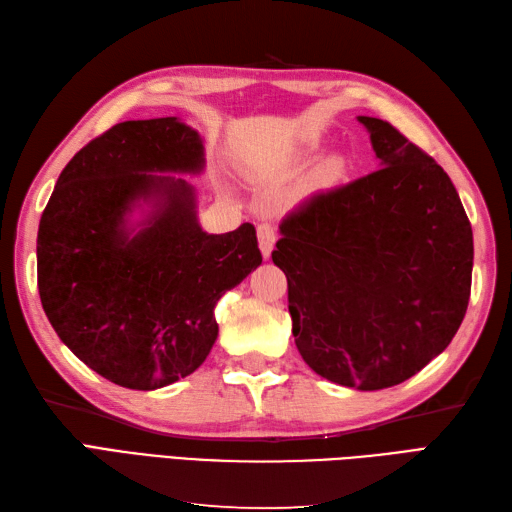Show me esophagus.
Here are the masks:
<instances>
[{
    "instance_id": "1",
    "label": "esophagus",
    "mask_w": 512,
    "mask_h": 512,
    "mask_svg": "<svg viewBox=\"0 0 512 512\" xmlns=\"http://www.w3.org/2000/svg\"><path fill=\"white\" fill-rule=\"evenodd\" d=\"M257 240H259L261 255H264V259H268L270 253H272V248H275V242H277L275 224H272V222H259L257 224Z\"/></svg>"
}]
</instances>
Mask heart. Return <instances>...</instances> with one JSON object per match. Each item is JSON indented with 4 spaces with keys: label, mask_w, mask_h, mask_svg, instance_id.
I'll use <instances>...</instances> for the list:
<instances>
[{
    "label": "heart",
    "mask_w": 512,
    "mask_h": 512,
    "mask_svg": "<svg viewBox=\"0 0 512 512\" xmlns=\"http://www.w3.org/2000/svg\"><path fill=\"white\" fill-rule=\"evenodd\" d=\"M334 165H336V163H334Z\"/></svg>",
    "instance_id": "1"
}]
</instances>
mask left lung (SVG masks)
I'll use <instances>...</instances> for the list:
<instances>
[{
  "label": "left lung",
  "instance_id": "obj_1",
  "mask_svg": "<svg viewBox=\"0 0 512 512\" xmlns=\"http://www.w3.org/2000/svg\"><path fill=\"white\" fill-rule=\"evenodd\" d=\"M379 170L279 224L292 334L329 382L382 390L441 355L465 318L473 233L447 172L395 126L360 115Z\"/></svg>",
  "mask_w": 512,
  "mask_h": 512
}]
</instances>
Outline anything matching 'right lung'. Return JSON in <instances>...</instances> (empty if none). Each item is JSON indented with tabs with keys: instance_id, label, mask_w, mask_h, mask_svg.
I'll list each match as a JSON object with an SVG mask.
<instances>
[{
	"instance_id": "obj_1",
	"label": "right lung",
	"mask_w": 512,
	"mask_h": 512,
	"mask_svg": "<svg viewBox=\"0 0 512 512\" xmlns=\"http://www.w3.org/2000/svg\"><path fill=\"white\" fill-rule=\"evenodd\" d=\"M202 170V137L178 117L122 122L76 152L41 216L45 316L117 386L192 375L218 338L213 307L261 264L253 224L202 231L196 189L176 176Z\"/></svg>"
}]
</instances>
